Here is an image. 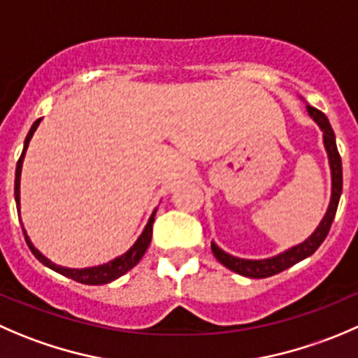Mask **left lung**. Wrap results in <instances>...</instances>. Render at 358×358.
<instances>
[{"label":"left lung","mask_w":358,"mask_h":358,"mask_svg":"<svg viewBox=\"0 0 358 358\" xmlns=\"http://www.w3.org/2000/svg\"><path fill=\"white\" fill-rule=\"evenodd\" d=\"M308 113H310L311 119L320 126V129L324 131V145L325 150L329 155V164H331L332 171V196H331V204H329V210L325 213L324 220L320 222V225L317 227V231L310 236L304 243L294 246V248L287 250V252L280 253V255L271 257V259L264 260H246V259H238V257H232L229 253H225L224 250L218 248L215 243H211V250H213V255L217 257V260L220 264H224L225 267H229L231 271L238 273V275L248 276V278H267V276L278 275V273L285 271L289 267H292L294 264L301 262L306 257L313 255L318 250V246L324 243V239L327 238L329 231H331L332 220L336 217V211H338L339 197H341L343 190V168H341V157H339L338 147H336V136L334 131H332L329 119L325 117V113H322L320 110L313 108V106L308 105Z\"/></svg>","instance_id":"1"}]
</instances>
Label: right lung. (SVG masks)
Listing matches in <instances>:
<instances>
[{"instance_id": "add662e5", "label": "right lung", "mask_w": 358, "mask_h": 358, "mask_svg": "<svg viewBox=\"0 0 358 358\" xmlns=\"http://www.w3.org/2000/svg\"><path fill=\"white\" fill-rule=\"evenodd\" d=\"M40 120L41 119H38L36 122L31 126L29 133H27V136H26V141H24V150H22V154H20L19 161H17V169H15V203H17V208H19L20 169H22L24 154H26L27 145H29L31 136H33L34 131H36ZM154 217H155V211L152 213L150 220H148L147 227H145V231L141 232V236L138 238V241L134 243V245L131 246V248L127 250L124 255L117 257V259L110 260L108 264H103V266L85 267V269H69V267L57 266V264H54L52 260H48L47 257H43L40 252H38L36 248H34L33 243H31V239L27 238L26 231H24V238H26V243H27V246H29L31 252H33V255L36 257V259L40 260L41 264H45L47 267L54 269L55 273H59V275L68 276V278L75 280V282H78V283H83V285H105V283H110V282H113V280L119 278V276L126 275L129 269H133V267L136 266L138 262H140V259L145 255V252H147L148 245H150V241H152V224H154Z\"/></svg>"}]
</instances>
